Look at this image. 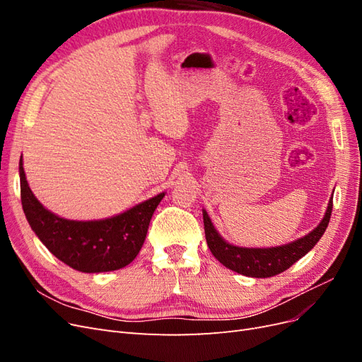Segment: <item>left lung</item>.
<instances>
[{
	"label": "left lung",
	"mask_w": 362,
	"mask_h": 362,
	"mask_svg": "<svg viewBox=\"0 0 362 362\" xmlns=\"http://www.w3.org/2000/svg\"><path fill=\"white\" fill-rule=\"evenodd\" d=\"M332 213V198L327 204V210L322 222L314 228L310 234L294 240L288 245H282L276 247H240L225 242L222 235L216 231L211 223L210 216L202 210L204 228L206 245L210 247L211 254L228 269H231L240 275L250 278H270L278 273H282L291 267L296 261H299L315 246V243L322 238L329 223Z\"/></svg>",
	"instance_id": "8db88e82"
}]
</instances>
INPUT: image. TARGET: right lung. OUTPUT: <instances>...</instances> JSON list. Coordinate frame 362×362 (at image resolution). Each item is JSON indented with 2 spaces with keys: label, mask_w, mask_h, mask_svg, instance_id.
Masks as SVG:
<instances>
[{
  "label": "right lung",
  "mask_w": 362,
  "mask_h": 362,
  "mask_svg": "<svg viewBox=\"0 0 362 362\" xmlns=\"http://www.w3.org/2000/svg\"><path fill=\"white\" fill-rule=\"evenodd\" d=\"M21 201L27 221L54 257L84 273L112 272L128 266L140 252L151 217L164 193L103 221H69L47 210L28 187L19 160Z\"/></svg>",
  "instance_id": "obj_1"
}]
</instances>
